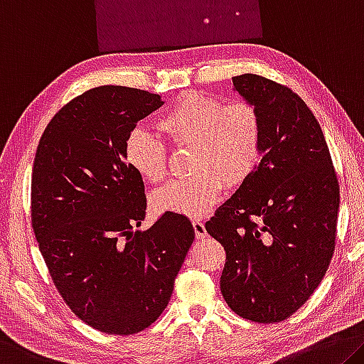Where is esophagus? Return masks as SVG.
<instances>
[{
	"mask_svg": "<svg viewBox=\"0 0 364 364\" xmlns=\"http://www.w3.org/2000/svg\"><path fill=\"white\" fill-rule=\"evenodd\" d=\"M193 228H194V233L198 236L199 240H203L207 236V230H205V225L200 222V220H193Z\"/></svg>",
	"mask_w": 364,
	"mask_h": 364,
	"instance_id": "esophagus-1",
	"label": "esophagus"
}]
</instances>
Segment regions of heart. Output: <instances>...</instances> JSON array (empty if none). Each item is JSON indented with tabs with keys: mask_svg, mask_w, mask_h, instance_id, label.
I'll return each instance as SVG.
<instances>
[{
	"mask_svg": "<svg viewBox=\"0 0 364 364\" xmlns=\"http://www.w3.org/2000/svg\"><path fill=\"white\" fill-rule=\"evenodd\" d=\"M171 146H191L194 175L175 180L152 194L157 212L199 217L228 188H238L261 159V114L251 102L220 99L188 92L155 121ZM124 159L144 181L159 184L168 173V149L157 136L132 129L124 142Z\"/></svg>",
	"mask_w": 364,
	"mask_h": 364,
	"instance_id": "b5f03b06",
	"label": "heart"
}]
</instances>
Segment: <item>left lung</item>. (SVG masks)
Returning <instances> with one entry per match:
<instances>
[{"instance_id": "left-lung-1", "label": "left lung", "mask_w": 364, "mask_h": 364, "mask_svg": "<svg viewBox=\"0 0 364 364\" xmlns=\"http://www.w3.org/2000/svg\"><path fill=\"white\" fill-rule=\"evenodd\" d=\"M257 108L262 159L205 223L227 252L225 301L245 319L285 321L308 301L336 251L340 186L326 137L287 85L257 74L233 77Z\"/></svg>"}]
</instances>
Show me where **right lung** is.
Returning <instances> with one entry per match:
<instances>
[{
	"mask_svg": "<svg viewBox=\"0 0 364 364\" xmlns=\"http://www.w3.org/2000/svg\"><path fill=\"white\" fill-rule=\"evenodd\" d=\"M161 105L147 90L90 89L51 118L33 159L32 228L51 280L80 321L112 336L159 319L194 240L191 222L175 212L134 230L147 199L124 142Z\"/></svg>",
	"mask_w": 364,
	"mask_h": 364,
	"instance_id": "1",
	"label": "right lung"
}]
</instances>
